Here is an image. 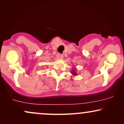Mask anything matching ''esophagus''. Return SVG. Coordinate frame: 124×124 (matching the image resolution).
I'll use <instances>...</instances> for the list:
<instances>
[{"instance_id":"34e87169","label":"esophagus","mask_w":124,"mask_h":124,"mask_svg":"<svg viewBox=\"0 0 124 124\" xmlns=\"http://www.w3.org/2000/svg\"><path fill=\"white\" fill-rule=\"evenodd\" d=\"M56 58H57V59H62L63 58V55L62 54H58L56 55Z\"/></svg>"}]
</instances>
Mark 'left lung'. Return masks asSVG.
I'll list each match as a JSON object with an SVG mask.
<instances>
[{"label":"left lung","mask_w":124,"mask_h":124,"mask_svg":"<svg viewBox=\"0 0 124 124\" xmlns=\"http://www.w3.org/2000/svg\"><path fill=\"white\" fill-rule=\"evenodd\" d=\"M75 70L76 69H74V70H73L71 71V74H72L73 75H74V76H77V73L75 71Z\"/></svg>","instance_id":"left-lung-1"}]
</instances>
